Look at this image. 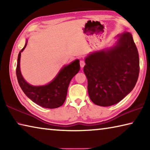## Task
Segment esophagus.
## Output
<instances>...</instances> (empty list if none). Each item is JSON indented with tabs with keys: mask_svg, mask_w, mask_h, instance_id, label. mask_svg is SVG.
<instances>
[{
	"mask_svg": "<svg viewBox=\"0 0 150 150\" xmlns=\"http://www.w3.org/2000/svg\"><path fill=\"white\" fill-rule=\"evenodd\" d=\"M85 61L83 60V59H81V61H80V66H81V67L83 68L85 66Z\"/></svg>",
	"mask_w": 150,
	"mask_h": 150,
	"instance_id": "obj_1",
	"label": "esophagus"
}]
</instances>
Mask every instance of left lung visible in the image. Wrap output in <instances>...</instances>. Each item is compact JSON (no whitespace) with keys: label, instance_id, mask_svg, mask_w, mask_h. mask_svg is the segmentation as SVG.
<instances>
[{"label":"left lung","instance_id":"obj_1","mask_svg":"<svg viewBox=\"0 0 150 150\" xmlns=\"http://www.w3.org/2000/svg\"><path fill=\"white\" fill-rule=\"evenodd\" d=\"M118 36L113 47L91 53L85 59L88 93L96 105L109 106L120 102L138 81L139 55L132 35L125 32Z\"/></svg>","mask_w":150,"mask_h":150}]
</instances>
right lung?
Masks as SVG:
<instances>
[{
    "instance_id": "right-lung-1",
    "label": "right lung",
    "mask_w": 150,
    "mask_h": 150,
    "mask_svg": "<svg viewBox=\"0 0 150 150\" xmlns=\"http://www.w3.org/2000/svg\"><path fill=\"white\" fill-rule=\"evenodd\" d=\"M27 42L28 40L18 57L16 76L20 87L25 95L37 105L47 108L59 107L65 102L71 80L80 69L79 60L75 59L70 64L63 66L56 77L48 84L33 86L24 80L20 67L21 52L26 47Z\"/></svg>"
}]
</instances>
